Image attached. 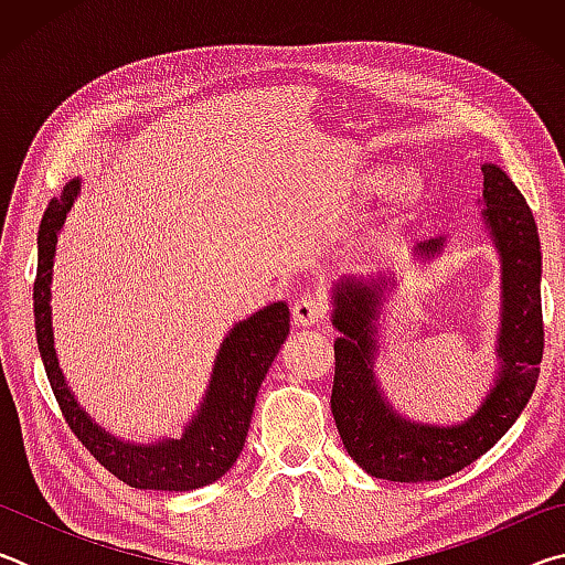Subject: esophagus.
Masks as SVG:
<instances>
[{"label": "esophagus", "instance_id": "34e87169", "mask_svg": "<svg viewBox=\"0 0 565 565\" xmlns=\"http://www.w3.org/2000/svg\"><path fill=\"white\" fill-rule=\"evenodd\" d=\"M327 317V306H323L321 299L311 294H303L299 301L294 303V323L296 327H319V323Z\"/></svg>", "mask_w": 565, "mask_h": 565}]
</instances>
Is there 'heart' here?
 <instances>
[{
	"label": "heart",
	"mask_w": 565,
	"mask_h": 565,
	"mask_svg": "<svg viewBox=\"0 0 565 565\" xmlns=\"http://www.w3.org/2000/svg\"><path fill=\"white\" fill-rule=\"evenodd\" d=\"M388 191V209L384 222L371 228L356 246L361 259H376L396 242L398 234L416 222L428 202V179L424 171L406 169L398 174L394 167L371 169L359 181L361 199H376Z\"/></svg>",
	"instance_id": "obj_1"
}]
</instances>
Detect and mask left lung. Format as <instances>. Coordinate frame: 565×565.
Instances as JSON below:
<instances>
[{
    "label": "left lung",
    "instance_id": "left-lung-1",
    "mask_svg": "<svg viewBox=\"0 0 565 565\" xmlns=\"http://www.w3.org/2000/svg\"><path fill=\"white\" fill-rule=\"evenodd\" d=\"M483 224L501 262V327L495 337L493 386L473 416L454 426L416 424L396 414L376 379L379 319L394 276L341 279L331 289L333 341L331 414L349 456L363 471L386 481H441L471 466L509 431L529 404L543 359L541 242L519 186L495 164H483ZM446 238L414 248L420 262L441 256Z\"/></svg>",
    "mask_w": 565,
    "mask_h": 565
}]
</instances>
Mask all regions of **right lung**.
Here are the masks:
<instances>
[{"mask_svg": "<svg viewBox=\"0 0 565 565\" xmlns=\"http://www.w3.org/2000/svg\"><path fill=\"white\" fill-rule=\"evenodd\" d=\"M79 191L82 181L76 177L46 206L40 236H36L40 252H36L34 279V329L56 404L87 451L131 489H202L218 481L242 454L248 426H252L256 394L281 343L289 337V306L286 301H274L248 319L234 323L218 347L202 406L184 426V434L151 444L121 441L104 431L97 420L76 404L54 349L52 276L56 242Z\"/></svg>", "mask_w": 565, "mask_h": 565, "instance_id": "obj_1", "label": "right lung"}]
</instances>
